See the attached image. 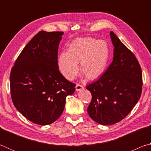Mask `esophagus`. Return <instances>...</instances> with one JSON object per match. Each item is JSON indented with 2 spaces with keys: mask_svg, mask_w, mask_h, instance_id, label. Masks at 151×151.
<instances>
[{
  "mask_svg": "<svg viewBox=\"0 0 151 151\" xmlns=\"http://www.w3.org/2000/svg\"><path fill=\"white\" fill-rule=\"evenodd\" d=\"M75 88H76V91H80L81 90H83V89L84 88V86L80 85V84H76Z\"/></svg>",
  "mask_w": 151,
  "mask_h": 151,
  "instance_id": "34e87169",
  "label": "esophagus"
}]
</instances>
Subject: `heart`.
<instances>
[{
  "instance_id": "b5f03b06",
  "label": "heart",
  "mask_w": 151,
  "mask_h": 151,
  "mask_svg": "<svg viewBox=\"0 0 151 151\" xmlns=\"http://www.w3.org/2000/svg\"><path fill=\"white\" fill-rule=\"evenodd\" d=\"M109 48L104 40L93 38H80L70 43L67 52L60 53L58 66L61 74L68 80H73L78 72L88 79L94 80L104 73L109 58Z\"/></svg>"
}]
</instances>
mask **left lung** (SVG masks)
<instances>
[{
  "instance_id": "8db88e82",
  "label": "left lung",
  "mask_w": 151,
  "mask_h": 151,
  "mask_svg": "<svg viewBox=\"0 0 151 151\" xmlns=\"http://www.w3.org/2000/svg\"><path fill=\"white\" fill-rule=\"evenodd\" d=\"M110 35L113 60L98 80L86 87L92 94L88 115L103 125L114 124L126 117L140 99L142 86L141 68L135 56L113 32Z\"/></svg>"
}]
</instances>
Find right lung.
I'll use <instances>...</instances> for the list:
<instances>
[{
    "label": "right lung",
    "instance_id": "1",
    "mask_svg": "<svg viewBox=\"0 0 151 151\" xmlns=\"http://www.w3.org/2000/svg\"><path fill=\"white\" fill-rule=\"evenodd\" d=\"M63 32H38L20 52L12 68V101L18 111L35 124H50L64 111L75 85L58 70V49Z\"/></svg>",
    "mask_w": 151,
    "mask_h": 151
}]
</instances>
